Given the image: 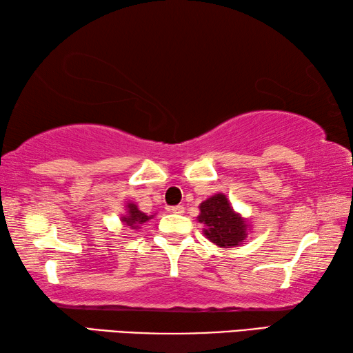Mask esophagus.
I'll return each mask as SVG.
<instances>
[{
    "mask_svg": "<svg viewBox=\"0 0 353 353\" xmlns=\"http://www.w3.org/2000/svg\"><path fill=\"white\" fill-rule=\"evenodd\" d=\"M169 212H172V214H183L184 212V208L183 206H172V208H169Z\"/></svg>",
    "mask_w": 353,
    "mask_h": 353,
    "instance_id": "1",
    "label": "esophagus"
}]
</instances>
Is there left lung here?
Instances as JSON below:
<instances>
[{
  "instance_id": "left-lung-1",
  "label": "left lung",
  "mask_w": 353,
  "mask_h": 353,
  "mask_svg": "<svg viewBox=\"0 0 353 353\" xmlns=\"http://www.w3.org/2000/svg\"><path fill=\"white\" fill-rule=\"evenodd\" d=\"M196 219L205 226V236L221 248L239 246L248 236V221L234 211L223 194H215L203 201Z\"/></svg>"
}]
</instances>
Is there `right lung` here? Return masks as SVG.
<instances>
[{
	"mask_svg": "<svg viewBox=\"0 0 353 353\" xmlns=\"http://www.w3.org/2000/svg\"><path fill=\"white\" fill-rule=\"evenodd\" d=\"M152 217L153 215H147L144 212H141L134 203H127V215H123L121 220L123 225L130 226L132 230H139V226L142 223H145L147 220H150Z\"/></svg>",
	"mask_w": 353,
	"mask_h": 353,
	"instance_id": "1",
	"label": "right lung"
}]
</instances>
